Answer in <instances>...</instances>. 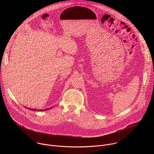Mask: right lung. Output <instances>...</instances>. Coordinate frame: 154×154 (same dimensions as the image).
I'll list each match as a JSON object with an SVG mask.
<instances>
[{"label": "right lung", "mask_w": 154, "mask_h": 154, "mask_svg": "<svg viewBox=\"0 0 154 154\" xmlns=\"http://www.w3.org/2000/svg\"><path fill=\"white\" fill-rule=\"evenodd\" d=\"M26 108H27V107H26ZM52 108V107H50V108H46V109H38L39 111H45V110H47V109H51V108ZM28 109H31V110H33V111H36V109H35V108H27Z\"/></svg>", "instance_id": "obj_1"}]
</instances>
